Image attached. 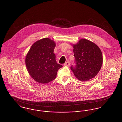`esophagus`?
Wrapping results in <instances>:
<instances>
[{
  "label": "esophagus",
  "instance_id": "obj_1",
  "mask_svg": "<svg viewBox=\"0 0 122 122\" xmlns=\"http://www.w3.org/2000/svg\"><path fill=\"white\" fill-rule=\"evenodd\" d=\"M70 65V62L69 61H67V62H66L64 64V66H69Z\"/></svg>",
  "mask_w": 122,
  "mask_h": 122
}]
</instances>
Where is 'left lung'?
I'll use <instances>...</instances> for the list:
<instances>
[{
  "instance_id": "8db88e82",
  "label": "left lung",
  "mask_w": 122,
  "mask_h": 122,
  "mask_svg": "<svg viewBox=\"0 0 122 122\" xmlns=\"http://www.w3.org/2000/svg\"><path fill=\"white\" fill-rule=\"evenodd\" d=\"M75 65L71 67L75 77L81 81H87L95 77L103 63V56L99 48L85 39L73 45Z\"/></svg>"
}]
</instances>
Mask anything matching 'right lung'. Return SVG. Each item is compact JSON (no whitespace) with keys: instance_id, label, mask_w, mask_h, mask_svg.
I'll list each match as a JSON object with an SVG mask.
<instances>
[{"instance_id":"add662e5","label":"right lung","mask_w":122,"mask_h":122,"mask_svg":"<svg viewBox=\"0 0 122 122\" xmlns=\"http://www.w3.org/2000/svg\"><path fill=\"white\" fill-rule=\"evenodd\" d=\"M54 41L45 38L36 41L31 46L25 58V64L31 77L41 83L54 80L62 66L57 63L53 52Z\"/></svg>"}]
</instances>
